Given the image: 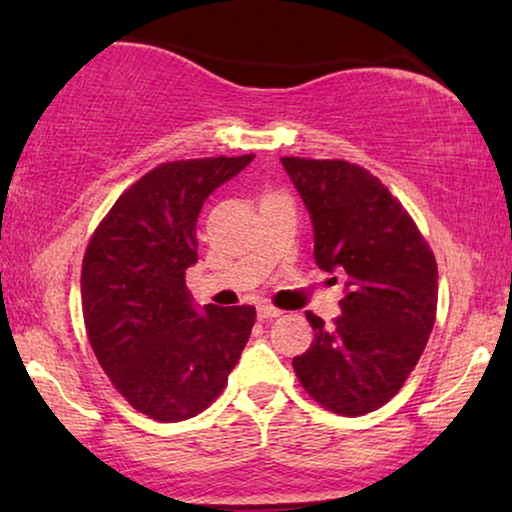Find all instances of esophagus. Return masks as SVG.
<instances>
[{
  "label": "esophagus",
  "mask_w": 512,
  "mask_h": 512,
  "mask_svg": "<svg viewBox=\"0 0 512 512\" xmlns=\"http://www.w3.org/2000/svg\"><path fill=\"white\" fill-rule=\"evenodd\" d=\"M279 314H282V310H277V307H272V305H261V307H258V319H261V321L277 319Z\"/></svg>",
  "instance_id": "1"
}]
</instances>
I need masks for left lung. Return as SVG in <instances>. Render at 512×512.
Segmentation results:
<instances>
[{
    "instance_id": "left-lung-1",
    "label": "left lung",
    "mask_w": 512,
    "mask_h": 512,
    "mask_svg": "<svg viewBox=\"0 0 512 512\" xmlns=\"http://www.w3.org/2000/svg\"><path fill=\"white\" fill-rule=\"evenodd\" d=\"M282 165L312 219L314 261L345 275L342 314L326 326L307 312L314 340L293 370L326 410L366 415L398 394L424 352L436 321V258L368 170L347 160L282 158Z\"/></svg>"
}]
</instances>
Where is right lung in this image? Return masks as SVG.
<instances>
[{
	"label": "right lung",
	"mask_w": 512,
	"mask_h": 512,
	"mask_svg": "<svg viewBox=\"0 0 512 512\" xmlns=\"http://www.w3.org/2000/svg\"><path fill=\"white\" fill-rule=\"evenodd\" d=\"M251 160L158 165L116 200L83 256L90 347L125 401L156 422H181L205 410L226 387L251 335L254 307H207L200 314L184 279L198 263L202 205Z\"/></svg>",
	"instance_id": "add662e5"
}]
</instances>
